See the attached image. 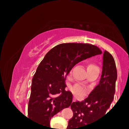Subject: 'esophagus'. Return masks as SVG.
Here are the masks:
<instances>
[{"label":"esophagus","instance_id":"esophagus-1","mask_svg":"<svg viewBox=\"0 0 129 129\" xmlns=\"http://www.w3.org/2000/svg\"><path fill=\"white\" fill-rule=\"evenodd\" d=\"M76 101V100H73V101Z\"/></svg>","mask_w":129,"mask_h":129}]
</instances>
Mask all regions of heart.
Returning <instances> with one entry per match:
<instances>
[{"mask_svg": "<svg viewBox=\"0 0 129 129\" xmlns=\"http://www.w3.org/2000/svg\"><path fill=\"white\" fill-rule=\"evenodd\" d=\"M86 68H87V72L90 71V70L98 69L97 66L92 63L88 64ZM70 90L77 98H83L87 94V90H86V88L83 86H82V85H79V84H76L74 86H73L72 87L70 88Z\"/></svg>", "mask_w": 129, "mask_h": 129, "instance_id": "obj_1", "label": "heart"}]
</instances>
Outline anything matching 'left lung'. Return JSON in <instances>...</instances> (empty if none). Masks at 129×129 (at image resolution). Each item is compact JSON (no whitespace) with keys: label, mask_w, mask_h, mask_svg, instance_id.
Instances as JSON below:
<instances>
[{"label":"left lung","mask_w":129,"mask_h":129,"mask_svg":"<svg viewBox=\"0 0 129 129\" xmlns=\"http://www.w3.org/2000/svg\"><path fill=\"white\" fill-rule=\"evenodd\" d=\"M103 60L100 83L85 100L72 103L70 107L74 115L67 129H85V127L100 119L109 109L115 94L117 69L114 57L106 50Z\"/></svg>","instance_id":"left-lung-1"}]
</instances>
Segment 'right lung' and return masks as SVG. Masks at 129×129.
<instances>
[{"instance_id": "right-lung-1", "label": "right lung", "mask_w": 129, "mask_h": 129, "mask_svg": "<svg viewBox=\"0 0 129 129\" xmlns=\"http://www.w3.org/2000/svg\"><path fill=\"white\" fill-rule=\"evenodd\" d=\"M101 53L96 46L83 43H63L51 49L32 79L29 119L49 128L51 118L72 102V94L65 90L66 78L72 68L83 60Z\"/></svg>"}]
</instances>
